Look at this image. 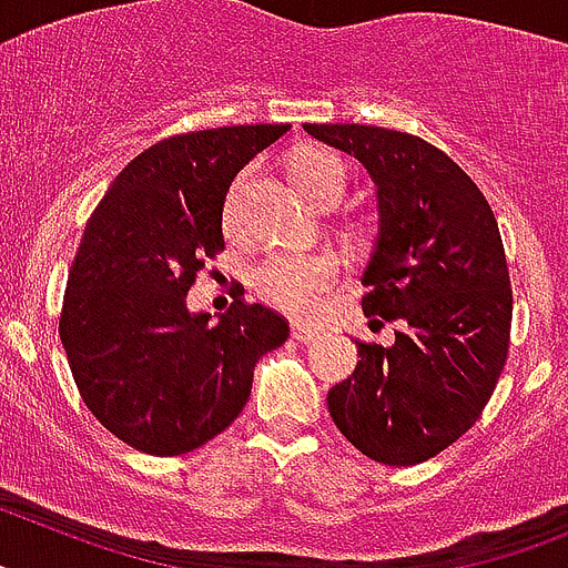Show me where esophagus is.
<instances>
[{"mask_svg":"<svg viewBox=\"0 0 568 568\" xmlns=\"http://www.w3.org/2000/svg\"><path fill=\"white\" fill-rule=\"evenodd\" d=\"M290 331H293V336L298 342H313L318 336V327L304 325V322H293V327H290Z\"/></svg>","mask_w":568,"mask_h":568,"instance_id":"34e87169","label":"esophagus"}]
</instances>
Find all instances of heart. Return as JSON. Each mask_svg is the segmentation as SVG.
I'll return each instance as SVG.
<instances>
[{
    "label": "heart",
    "instance_id": "1",
    "mask_svg": "<svg viewBox=\"0 0 568 568\" xmlns=\"http://www.w3.org/2000/svg\"><path fill=\"white\" fill-rule=\"evenodd\" d=\"M246 173L234 180L226 194L223 223L229 232H237L243 220V191ZM295 185L311 196L316 205L339 203L348 189V168L334 153L325 150H304L293 159ZM342 278V261L336 252H273L252 270V290L270 307L290 313V316L311 318L325 304L331 290Z\"/></svg>",
    "mask_w": 568,
    "mask_h": 568
}]
</instances>
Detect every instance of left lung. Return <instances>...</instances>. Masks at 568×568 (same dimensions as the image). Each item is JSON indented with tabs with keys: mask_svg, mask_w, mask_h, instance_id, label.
<instances>
[{
	"mask_svg": "<svg viewBox=\"0 0 568 568\" xmlns=\"http://www.w3.org/2000/svg\"><path fill=\"white\" fill-rule=\"evenodd\" d=\"M359 159L377 185V237L363 311L395 322V342H357L359 363L327 392V412L363 456L412 467L458 442L508 359V261L476 182L418 135L365 124H304Z\"/></svg>",
	"mask_w": 568,
	"mask_h": 568,
	"instance_id": "left-lung-1",
	"label": "left lung"
}]
</instances>
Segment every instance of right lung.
I'll use <instances>...</instances> for the list:
<instances>
[{
	"label": "right lung",
	"mask_w": 568,
	"mask_h": 568,
	"mask_svg": "<svg viewBox=\"0 0 568 568\" xmlns=\"http://www.w3.org/2000/svg\"><path fill=\"white\" fill-rule=\"evenodd\" d=\"M290 124L171 135L115 176L65 281L60 342L87 409L148 456L203 447L243 412L255 363L287 318L234 298L211 325L185 304L223 243V200L243 165Z\"/></svg>",
	"instance_id": "1"
}]
</instances>
